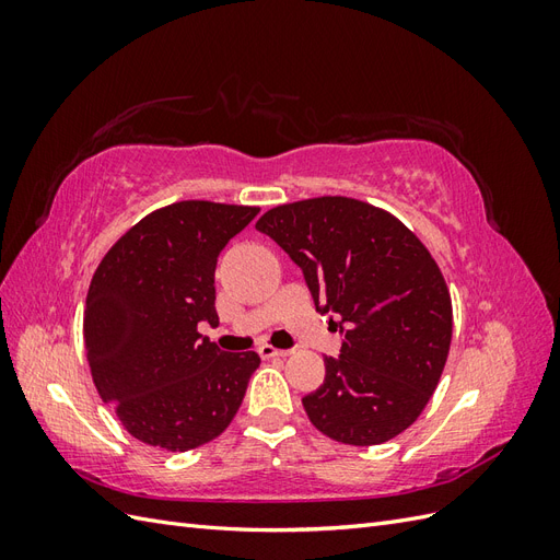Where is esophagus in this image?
<instances>
[{
	"label": "esophagus",
	"instance_id": "1",
	"mask_svg": "<svg viewBox=\"0 0 560 560\" xmlns=\"http://www.w3.org/2000/svg\"><path fill=\"white\" fill-rule=\"evenodd\" d=\"M259 354H261L264 360H270V358H287V354H290V350H282V348H273V346L264 343V346L259 348Z\"/></svg>",
	"mask_w": 560,
	"mask_h": 560
}]
</instances>
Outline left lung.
I'll return each instance as SVG.
<instances>
[{
	"mask_svg": "<svg viewBox=\"0 0 560 560\" xmlns=\"http://www.w3.org/2000/svg\"><path fill=\"white\" fill-rule=\"evenodd\" d=\"M257 229L290 254L315 311L336 315L343 336L341 354L325 358V383L301 399L313 425L350 446L413 425L453 334L448 287L428 247L397 217L343 196L278 206Z\"/></svg>",
	"mask_w": 560,
	"mask_h": 560,
	"instance_id": "obj_1",
	"label": "left lung"
}]
</instances>
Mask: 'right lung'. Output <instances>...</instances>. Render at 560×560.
Listing matches in <instances>:
<instances>
[{
    "label": "right lung",
    "instance_id": "add662e5",
    "mask_svg": "<svg viewBox=\"0 0 560 560\" xmlns=\"http://www.w3.org/2000/svg\"><path fill=\"white\" fill-rule=\"evenodd\" d=\"M259 208L182 200L140 219L100 261L83 311L91 376L140 442L191 451L238 413L257 352H224L198 331L219 325L217 257Z\"/></svg>",
    "mask_w": 560,
    "mask_h": 560
}]
</instances>
